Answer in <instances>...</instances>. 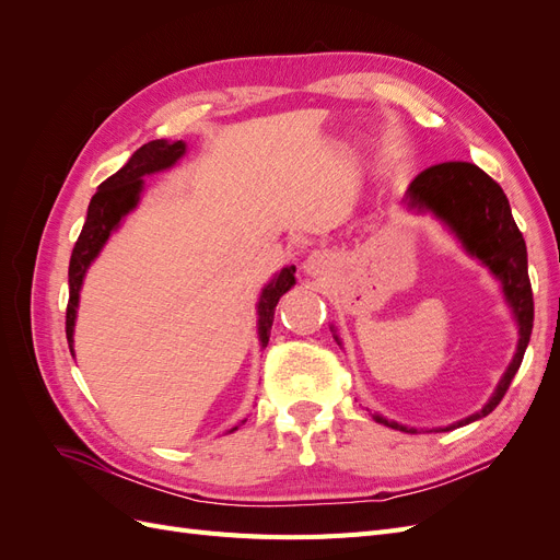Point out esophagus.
I'll list each match as a JSON object with an SVG mask.
<instances>
[{
  "label": "esophagus",
  "mask_w": 560,
  "mask_h": 560,
  "mask_svg": "<svg viewBox=\"0 0 560 560\" xmlns=\"http://www.w3.org/2000/svg\"><path fill=\"white\" fill-rule=\"evenodd\" d=\"M325 266H327L325 254H322V252H311L308 257H306V261H303V273L319 276L322 270H325Z\"/></svg>",
  "instance_id": "34e87169"
}]
</instances>
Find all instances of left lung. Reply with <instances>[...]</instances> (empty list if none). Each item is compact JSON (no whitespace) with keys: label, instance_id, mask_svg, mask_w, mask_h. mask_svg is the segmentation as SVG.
<instances>
[{"label":"left lung","instance_id":"1","mask_svg":"<svg viewBox=\"0 0 560 560\" xmlns=\"http://www.w3.org/2000/svg\"><path fill=\"white\" fill-rule=\"evenodd\" d=\"M406 208L425 214L430 212L439 219L471 259L490 270L500 287L506 306H510L514 322L518 327L516 352L502 374L493 395L481 406L477 413L463 420L451 422L446 428H434L425 432H448L455 428L469 425L474 420L486 418L502 401L504 393L510 389L512 378L523 362V352L530 343L533 334V290L528 278V249H525L523 235L512 217L510 200L495 179H490L481 167L465 161L439 163L422 171L406 189L404 196ZM331 331H336L331 327ZM341 343V338L334 334ZM374 420L399 432L416 434L420 430L401 425V422L387 420L381 413H374Z\"/></svg>","mask_w":560,"mask_h":560}]
</instances>
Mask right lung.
<instances>
[{"label": "right lung", "instance_id": "obj_1", "mask_svg": "<svg viewBox=\"0 0 560 560\" xmlns=\"http://www.w3.org/2000/svg\"><path fill=\"white\" fill-rule=\"evenodd\" d=\"M184 154H186V142L182 140H175V142L151 140L135 151L121 171L114 173L97 186V194L91 198L86 224L81 229V235L72 249V259H70V301H67L65 331H67V343H70L72 358H74V325H77V311H79V294L91 264L97 259V254L103 252V247L112 238V233L121 226L124 219L135 208H138L144 191V177L171 171ZM294 273L296 268L287 266L261 290V296L257 301V315H259L257 331H259L261 348L268 346L270 327H273V315H276L280 296L284 292H290L296 284ZM235 430H238V425L231 428L229 432H235Z\"/></svg>", "mask_w": 560, "mask_h": 560}]
</instances>
